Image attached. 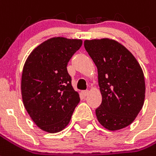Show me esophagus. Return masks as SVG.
<instances>
[{"instance_id": "1", "label": "esophagus", "mask_w": 156, "mask_h": 156, "mask_svg": "<svg viewBox=\"0 0 156 156\" xmlns=\"http://www.w3.org/2000/svg\"><path fill=\"white\" fill-rule=\"evenodd\" d=\"M82 94L84 95V97H86L87 95L89 94V90H84V91H82Z\"/></svg>"}]
</instances>
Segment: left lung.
Instances as JSON below:
<instances>
[{"mask_svg": "<svg viewBox=\"0 0 156 156\" xmlns=\"http://www.w3.org/2000/svg\"><path fill=\"white\" fill-rule=\"evenodd\" d=\"M84 48L98 68L102 103L95 110L98 120L115 131L129 126L144 104L142 67L124 45L114 40H86Z\"/></svg>", "mask_w": 156, "mask_h": 156, "instance_id": "obj_1", "label": "left lung"}]
</instances>
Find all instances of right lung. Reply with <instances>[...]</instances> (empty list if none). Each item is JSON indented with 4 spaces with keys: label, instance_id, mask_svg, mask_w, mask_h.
Instances as JSON below:
<instances>
[{
    "label": "right lung",
    "instance_id": "right-lung-1",
    "mask_svg": "<svg viewBox=\"0 0 156 156\" xmlns=\"http://www.w3.org/2000/svg\"><path fill=\"white\" fill-rule=\"evenodd\" d=\"M81 45V40L50 38L33 49L25 62L23 102L35 124L45 132L63 129L80 102L67 66Z\"/></svg>",
    "mask_w": 156,
    "mask_h": 156
}]
</instances>
